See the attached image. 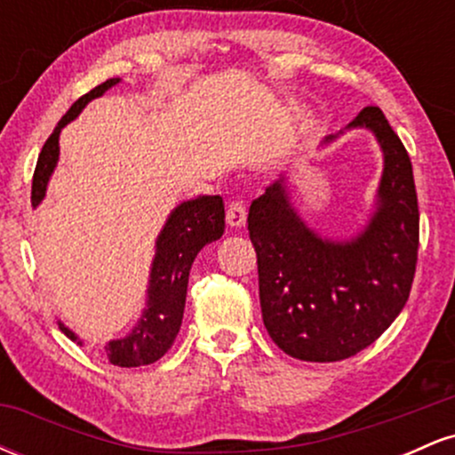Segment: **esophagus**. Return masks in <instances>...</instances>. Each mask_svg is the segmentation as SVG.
Listing matches in <instances>:
<instances>
[{"mask_svg":"<svg viewBox=\"0 0 455 455\" xmlns=\"http://www.w3.org/2000/svg\"><path fill=\"white\" fill-rule=\"evenodd\" d=\"M227 222L228 227L239 228L245 224V205L243 201H233L227 210Z\"/></svg>","mask_w":455,"mask_h":455,"instance_id":"esophagus-1","label":"esophagus"}]
</instances>
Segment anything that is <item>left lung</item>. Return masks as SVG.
<instances>
[{"label": "left lung", "instance_id": "obj_1", "mask_svg": "<svg viewBox=\"0 0 455 455\" xmlns=\"http://www.w3.org/2000/svg\"><path fill=\"white\" fill-rule=\"evenodd\" d=\"M353 128L370 130L383 151L363 231L344 242L312 231L291 203L284 175L248 213L263 323L271 340L301 362H340L370 347L402 312L415 275L419 210L409 154L379 107H365Z\"/></svg>", "mask_w": 455, "mask_h": 455}]
</instances>
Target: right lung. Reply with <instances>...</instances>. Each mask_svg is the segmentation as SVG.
Here are the masks:
<instances>
[{
  "label": "right lung",
  "mask_w": 455,
  "mask_h": 455,
  "mask_svg": "<svg viewBox=\"0 0 455 455\" xmlns=\"http://www.w3.org/2000/svg\"><path fill=\"white\" fill-rule=\"evenodd\" d=\"M119 78H108L102 85L93 87L90 93L81 96L68 108L60 119L53 134L46 139L43 151L38 156V164L31 181V207H38L46 195L51 175H53L57 160H60V132L64 126L78 117V113L90 104L93 98H100L104 92L117 85ZM224 233V203L222 196H196L180 203L156 239V254L151 260L148 299L140 312L137 325L130 329L124 338L107 342L104 355L113 365L119 368H137L158 362L171 348L177 331L181 327L186 307L188 275L195 263L196 254L207 243L220 239ZM60 329L70 340L78 344L81 338L60 321Z\"/></svg>",
  "instance_id": "obj_1"
}]
</instances>
